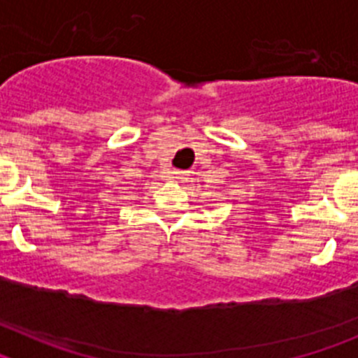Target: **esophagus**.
Listing matches in <instances>:
<instances>
[{
  "label": "esophagus",
  "instance_id": "obj_1",
  "mask_svg": "<svg viewBox=\"0 0 358 358\" xmlns=\"http://www.w3.org/2000/svg\"><path fill=\"white\" fill-rule=\"evenodd\" d=\"M173 176H176V179H185L186 172H182V170H176V172H173Z\"/></svg>",
  "mask_w": 358,
  "mask_h": 358
}]
</instances>
